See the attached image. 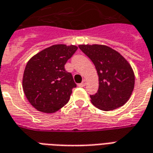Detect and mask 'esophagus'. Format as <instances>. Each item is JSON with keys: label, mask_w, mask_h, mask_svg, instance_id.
<instances>
[{"label": "esophagus", "mask_w": 153, "mask_h": 153, "mask_svg": "<svg viewBox=\"0 0 153 153\" xmlns=\"http://www.w3.org/2000/svg\"><path fill=\"white\" fill-rule=\"evenodd\" d=\"M85 84H86V80H83V82L79 84V87H84L85 86Z\"/></svg>", "instance_id": "obj_1"}]
</instances>
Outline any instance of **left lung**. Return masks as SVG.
<instances>
[{
  "label": "left lung",
  "mask_w": 153,
  "mask_h": 153,
  "mask_svg": "<svg viewBox=\"0 0 153 153\" xmlns=\"http://www.w3.org/2000/svg\"><path fill=\"white\" fill-rule=\"evenodd\" d=\"M79 47L94 64L98 74V90L90 95L93 105L107 111L127 102L134 88V74L128 61L107 46L79 45Z\"/></svg>",
  "instance_id": "8db88e82"
}]
</instances>
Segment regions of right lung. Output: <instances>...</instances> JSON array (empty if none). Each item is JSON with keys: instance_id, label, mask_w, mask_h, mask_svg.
I'll return each instance as SVG.
<instances>
[{"instance_id": "add662e5", "label": "right lung", "mask_w": 153, "mask_h": 153, "mask_svg": "<svg viewBox=\"0 0 153 153\" xmlns=\"http://www.w3.org/2000/svg\"><path fill=\"white\" fill-rule=\"evenodd\" d=\"M78 47L63 44L44 49L28 60L23 77V88L28 102L44 113L62 108L77 86L65 65Z\"/></svg>"}]
</instances>
